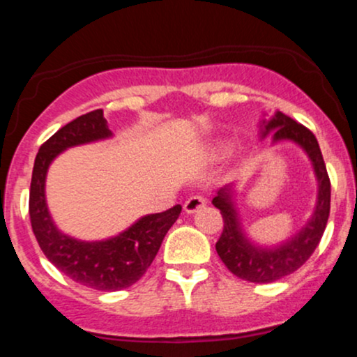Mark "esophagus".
<instances>
[{"label": "esophagus", "instance_id": "esophagus-1", "mask_svg": "<svg viewBox=\"0 0 357 357\" xmlns=\"http://www.w3.org/2000/svg\"><path fill=\"white\" fill-rule=\"evenodd\" d=\"M204 206H206V198H203V196H191V198H188L186 203H184V211H186L188 215H191V213H196Z\"/></svg>", "mask_w": 357, "mask_h": 357}]
</instances>
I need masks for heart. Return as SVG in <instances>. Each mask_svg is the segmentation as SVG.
<instances>
[{"instance_id": "heart-1", "label": "heart", "mask_w": 357, "mask_h": 357, "mask_svg": "<svg viewBox=\"0 0 357 357\" xmlns=\"http://www.w3.org/2000/svg\"><path fill=\"white\" fill-rule=\"evenodd\" d=\"M225 153H227V147H225V146H221V147H218V149H216V155H223Z\"/></svg>"}]
</instances>
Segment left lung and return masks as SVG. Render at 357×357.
Instances as JSON below:
<instances>
[{
    "label": "left lung",
    "mask_w": 357,
    "mask_h": 357,
    "mask_svg": "<svg viewBox=\"0 0 357 357\" xmlns=\"http://www.w3.org/2000/svg\"><path fill=\"white\" fill-rule=\"evenodd\" d=\"M272 132V142L290 141L307 154L317 179V202L312 216L301 231L272 247L252 241L245 233L235 206V184L228 183L216 191L213 204L223 216V231L216 241V252L233 275L255 284H270L296 272L309 260L321 241L331 211V181L317 139L307 127L282 112H275L268 121H261V137Z\"/></svg>",
    "instance_id": "8db88e82"
}]
</instances>
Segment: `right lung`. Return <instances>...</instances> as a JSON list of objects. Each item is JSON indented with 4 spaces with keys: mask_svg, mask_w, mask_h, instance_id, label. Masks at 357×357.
Masks as SVG:
<instances>
[{
    "mask_svg": "<svg viewBox=\"0 0 357 357\" xmlns=\"http://www.w3.org/2000/svg\"><path fill=\"white\" fill-rule=\"evenodd\" d=\"M109 137H112V130L102 109L68 122L40 147L30 186L31 228L45 257L72 280L104 292L127 289L144 275L167 230L181 213V204H176L162 213L142 216L119 235L99 241L72 238L56 228L45 198L48 167L68 147Z\"/></svg>",
    "mask_w": 357,
    "mask_h": 357,
    "instance_id": "right-lung-1",
    "label": "right lung"
}]
</instances>
